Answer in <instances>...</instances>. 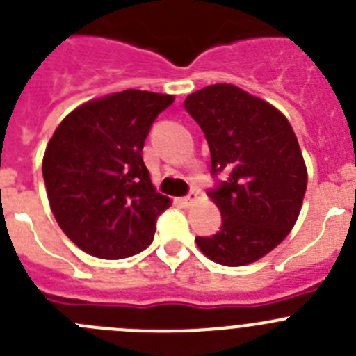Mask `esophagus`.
<instances>
[{"label": "esophagus", "instance_id": "obj_1", "mask_svg": "<svg viewBox=\"0 0 356 356\" xmlns=\"http://www.w3.org/2000/svg\"><path fill=\"white\" fill-rule=\"evenodd\" d=\"M197 200H198V191H191L188 197L181 198V204H182V206H193Z\"/></svg>", "mask_w": 356, "mask_h": 356}]
</instances>
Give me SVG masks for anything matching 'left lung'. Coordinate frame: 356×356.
Listing matches in <instances>:
<instances>
[{"instance_id": "8db88e82", "label": "left lung", "mask_w": 356, "mask_h": 356, "mask_svg": "<svg viewBox=\"0 0 356 356\" xmlns=\"http://www.w3.org/2000/svg\"><path fill=\"white\" fill-rule=\"evenodd\" d=\"M184 108L206 134L211 172L227 174L209 191L222 230L195 243L218 264H252L286 239L302 211L307 166L296 134L273 104L229 83L193 92Z\"/></svg>"}]
</instances>
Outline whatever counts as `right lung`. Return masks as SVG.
Instances as JSON below:
<instances>
[{"instance_id":"add662e5","label":"right lung","mask_w":356,"mask_h":356,"mask_svg":"<svg viewBox=\"0 0 356 356\" xmlns=\"http://www.w3.org/2000/svg\"><path fill=\"white\" fill-rule=\"evenodd\" d=\"M174 95L124 90L83 102L44 152L47 198L60 229L83 252L124 259L152 243L156 218L172 206L142 158L154 118Z\"/></svg>"}]
</instances>
